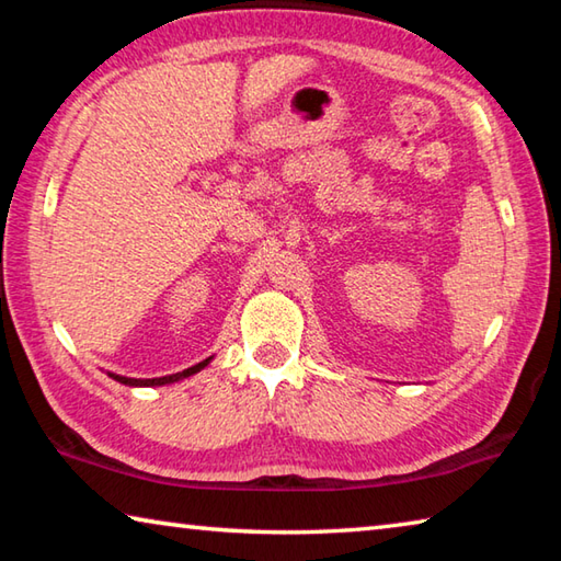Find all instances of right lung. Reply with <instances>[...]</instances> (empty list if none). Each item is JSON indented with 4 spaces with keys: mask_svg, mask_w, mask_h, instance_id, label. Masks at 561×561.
Returning a JSON list of instances; mask_svg holds the SVG:
<instances>
[{
    "mask_svg": "<svg viewBox=\"0 0 561 561\" xmlns=\"http://www.w3.org/2000/svg\"><path fill=\"white\" fill-rule=\"evenodd\" d=\"M207 364H210V358H205V360H201V364L190 366V368H185V371H180V374H170V376H160V378H128V376H116V374H108V376L116 378L118 383H126V386H165V383L180 381V378H187V376L197 374Z\"/></svg>",
    "mask_w": 561,
    "mask_h": 561,
    "instance_id": "right-lung-1",
    "label": "right lung"
}]
</instances>
